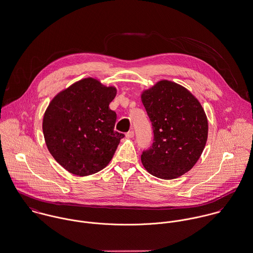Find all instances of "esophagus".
I'll return each mask as SVG.
<instances>
[{
    "label": "esophagus",
    "instance_id": "esophagus-1",
    "mask_svg": "<svg viewBox=\"0 0 253 253\" xmlns=\"http://www.w3.org/2000/svg\"><path fill=\"white\" fill-rule=\"evenodd\" d=\"M126 136L127 138H132L134 136V131L133 130H129L128 132H126Z\"/></svg>",
    "mask_w": 253,
    "mask_h": 253
}]
</instances>
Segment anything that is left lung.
I'll return each mask as SVG.
<instances>
[{"mask_svg": "<svg viewBox=\"0 0 253 253\" xmlns=\"http://www.w3.org/2000/svg\"><path fill=\"white\" fill-rule=\"evenodd\" d=\"M153 126L154 142L141 161L153 176L176 179L199 160L208 138L205 111L181 85L162 80L141 95Z\"/></svg>", "mask_w": 253, "mask_h": 253, "instance_id": "left-lung-1", "label": "left lung"}]
</instances>
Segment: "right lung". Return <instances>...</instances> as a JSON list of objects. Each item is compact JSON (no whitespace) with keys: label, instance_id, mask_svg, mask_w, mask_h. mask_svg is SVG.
I'll list each match as a JSON object with an SVG mask.
<instances>
[{"label":"right lung","instance_id":"right-lung-1","mask_svg":"<svg viewBox=\"0 0 253 253\" xmlns=\"http://www.w3.org/2000/svg\"><path fill=\"white\" fill-rule=\"evenodd\" d=\"M117 90L85 78L59 92L46 109V146L60 165L76 176L94 174L108 165L123 133L114 130L117 114L109 108Z\"/></svg>","mask_w":253,"mask_h":253}]
</instances>
